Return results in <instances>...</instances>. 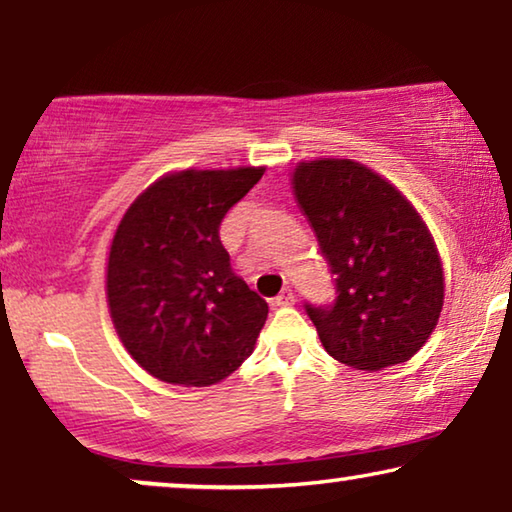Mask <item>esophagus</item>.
<instances>
[{"mask_svg": "<svg viewBox=\"0 0 512 512\" xmlns=\"http://www.w3.org/2000/svg\"><path fill=\"white\" fill-rule=\"evenodd\" d=\"M273 304H276V306H292L294 304V292L290 290V287H285V290L280 292L276 299H273Z\"/></svg>", "mask_w": 512, "mask_h": 512, "instance_id": "esophagus-1", "label": "esophagus"}]
</instances>
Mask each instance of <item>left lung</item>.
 <instances>
[{
	"label": "left lung",
	"instance_id": "left-lung-1",
	"mask_svg": "<svg viewBox=\"0 0 512 512\" xmlns=\"http://www.w3.org/2000/svg\"><path fill=\"white\" fill-rule=\"evenodd\" d=\"M290 181L336 276L334 306H306L325 350L362 371L408 362L436 329L445 299L441 255L422 215L355 160L297 162Z\"/></svg>",
	"mask_w": 512,
	"mask_h": 512
}]
</instances>
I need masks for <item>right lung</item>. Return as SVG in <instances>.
Here are the masks:
<instances>
[{
	"instance_id": "add662e5",
	"label": "right lung",
	"mask_w": 512,
	"mask_h": 512,
	"mask_svg": "<svg viewBox=\"0 0 512 512\" xmlns=\"http://www.w3.org/2000/svg\"><path fill=\"white\" fill-rule=\"evenodd\" d=\"M264 169L174 171L122 215L106 262V301L122 345L150 376L208 387L255 350L269 306L232 271L220 222Z\"/></svg>"
}]
</instances>
